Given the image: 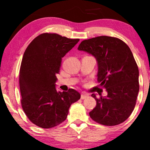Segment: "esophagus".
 I'll list each match as a JSON object with an SVG mask.
<instances>
[{
    "label": "esophagus",
    "mask_w": 150,
    "mask_h": 150,
    "mask_svg": "<svg viewBox=\"0 0 150 150\" xmlns=\"http://www.w3.org/2000/svg\"><path fill=\"white\" fill-rule=\"evenodd\" d=\"M87 97H88V95L85 94V93H82V94H81V99H85Z\"/></svg>",
    "instance_id": "34e87169"
}]
</instances>
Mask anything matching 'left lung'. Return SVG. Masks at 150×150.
<instances>
[{"instance_id":"1","label":"left lung","mask_w":150,"mask_h":150,"mask_svg":"<svg viewBox=\"0 0 150 150\" xmlns=\"http://www.w3.org/2000/svg\"><path fill=\"white\" fill-rule=\"evenodd\" d=\"M79 51H85L97 62V81L108 94L97 99L91 118L113 126L124 122L135 108L139 92V70L132 51L118 38L100 36L82 41Z\"/></svg>"}]
</instances>
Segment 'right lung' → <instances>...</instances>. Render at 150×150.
<instances>
[{"label":"right lung","instance_id":"add662e5","mask_svg":"<svg viewBox=\"0 0 150 150\" xmlns=\"http://www.w3.org/2000/svg\"><path fill=\"white\" fill-rule=\"evenodd\" d=\"M57 34L39 35L26 49L20 70L22 107L27 118L42 128H51L66 119L72 104L80 99L73 89L58 92L56 82L62 58L78 43Z\"/></svg>","mask_w":150,"mask_h":150}]
</instances>
